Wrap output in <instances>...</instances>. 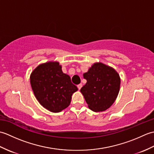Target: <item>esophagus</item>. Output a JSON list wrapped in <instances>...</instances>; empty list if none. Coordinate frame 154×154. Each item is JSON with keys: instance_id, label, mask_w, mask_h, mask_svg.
<instances>
[{"instance_id": "obj_1", "label": "esophagus", "mask_w": 154, "mask_h": 154, "mask_svg": "<svg viewBox=\"0 0 154 154\" xmlns=\"http://www.w3.org/2000/svg\"><path fill=\"white\" fill-rule=\"evenodd\" d=\"M82 87H83V85L81 83H80L79 85H77V87H78V89H79V90H80Z\"/></svg>"}]
</instances>
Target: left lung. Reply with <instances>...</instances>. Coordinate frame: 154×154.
<instances>
[{"label":"left lung","instance_id":"1","mask_svg":"<svg viewBox=\"0 0 154 154\" xmlns=\"http://www.w3.org/2000/svg\"><path fill=\"white\" fill-rule=\"evenodd\" d=\"M83 77L87 83L81 92L89 109L94 112L109 109L119 92L120 79L117 72L102 63H97L83 74Z\"/></svg>","mask_w":154,"mask_h":154}]
</instances>
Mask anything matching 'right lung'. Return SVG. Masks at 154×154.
Returning a JSON list of instances; mask_svg holds the SVG:
<instances>
[{"mask_svg": "<svg viewBox=\"0 0 154 154\" xmlns=\"http://www.w3.org/2000/svg\"><path fill=\"white\" fill-rule=\"evenodd\" d=\"M30 83L38 102L52 112L67 108L72 94L78 90L70 77L63 73L58 62H48L38 66L30 75Z\"/></svg>", "mask_w": 154, "mask_h": 154, "instance_id": "add662e5", "label": "right lung"}]
</instances>
